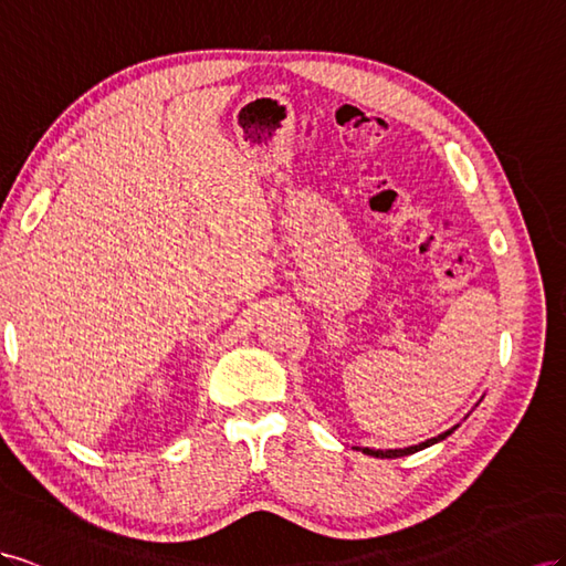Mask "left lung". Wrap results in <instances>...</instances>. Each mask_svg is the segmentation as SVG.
Here are the masks:
<instances>
[{"label": "left lung", "mask_w": 566, "mask_h": 566, "mask_svg": "<svg viewBox=\"0 0 566 566\" xmlns=\"http://www.w3.org/2000/svg\"><path fill=\"white\" fill-rule=\"evenodd\" d=\"M453 431H455V427H453V429H448V431H443L441 436H436V439H429V441H424V443L410 446V448H402V450H369V448H363V453H365V455H375V458H402V455H412V453H417V450H422V448H429V446H433V443L443 441L446 436H450Z\"/></svg>", "instance_id": "1"}]
</instances>
